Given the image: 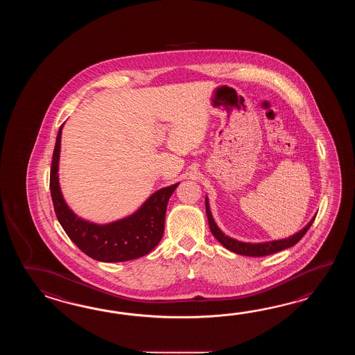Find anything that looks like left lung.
I'll use <instances>...</instances> for the list:
<instances>
[{
  "label": "left lung",
  "instance_id": "obj_1",
  "mask_svg": "<svg viewBox=\"0 0 355 355\" xmlns=\"http://www.w3.org/2000/svg\"><path fill=\"white\" fill-rule=\"evenodd\" d=\"M205 211H207V217H208V222H209L211 232L218 240L219 243H222L227 250L232 251L234 254L252 257H266V255H272V254H275V252L282 251V250L292 248L293 245H295L306 234V232L309 231V227H311V225L313 223V220L316 218V216H313L309 223L302 228L301 231H298L297 234L289 236L287 239L254 243V242L239 241V240L232 239V237H230V236H227V234L222 232V230L217 226V223L214 222L213 216H211L208 196H205Z\"/></svg>",
  "mask_w": 355,
  "mask_h": 355
}]
</instances>
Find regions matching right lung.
I'll return each mask as SVG.
<instances>
[{
	"label": "right lung",
	"instance_id": "add662e5",
	"mask_svg": "<svg viewBox=\"0 0 355 355\" xmlns=\"http://www.w3.org/2000/svg\"><path fill=\"white\" fill-rule=\"evenodd\" d=\"M62 128L63 124L54 146L51 194L55 216L68 237L87 257L104 263L128 261L151 252L162 239L167 203L179 182L153 193L128 217L105 225L81 218L68 207L60 190L58 167Z\"/></svg>",
	"mask_w": 355,
	"mask_h": 355
}]
</instances>
